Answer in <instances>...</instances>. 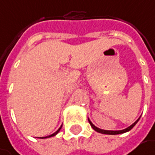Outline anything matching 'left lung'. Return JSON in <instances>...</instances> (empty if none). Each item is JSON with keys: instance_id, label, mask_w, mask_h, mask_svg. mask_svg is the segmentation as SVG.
I'll use <instances>...</instances> for the list:
<instances>
[{"instance_id": "1", "label": "left lung", "mask_w": 155, "mask_h": 155, "mask_svg": "<svg viewBox=\"0 0 155 155\" xmlns=\"http://www.w3.org/2000/svg\"><path fill=\"white\" fill-rule=\"evenodd\" d=\"M140 120V117L132 124V125H130L129 127H127V128H125V129H124V130H119V131H107V130H103V129H100V128H98V127H96L89 119H88V121H89V123H90V124H91V126H92V128L94 130V131H96L97 133H100V134H111V135H115V134H124V133H127V132H129L130 130H132L133 128H134V126L138 123V121Z\"/></svg>"}]
</instances>
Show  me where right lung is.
<instances>
[{
    "instance_id": "obj_1",
    "label": "right lung",
    "mask_w": 155,
    "mask_h": 155,
    "mask_svg": "<svg viewBox=\"0 0 155 155\" xmlns=\"http://www.w3.org/2000/svg\"><path fill=\"white\" fill-rule=\"evenodd\" d=\"M61 127H60V128H59V129H58V130H57L56 132H55V133H53L52 134H51V135H49V136H45V137H41V139H44V138H50V137H52V136H54V135H56V134H57L59 133V131L61 130Z\"/></svg>"
}]
</instances>
